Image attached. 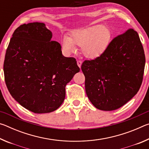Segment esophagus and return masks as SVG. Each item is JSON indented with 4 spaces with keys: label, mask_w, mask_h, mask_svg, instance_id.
Masks as SVG:
<instances>
[{
    "label": "esophagus",
    "mask_w": 149,
    "mask_h": 149,
    "mask_svg": "<svg viewBox=\"0 0 149 149\" xmlns=\"http://www.w3.org/2000/svg\"><path fill=\"white\" fill-rule=\"evenodd\" d=\"M77 64L78 66L81 68V64H82V61L81 60H77Z\"/></svg>",
    "instance_id": "34e87169"
}]
</instances>
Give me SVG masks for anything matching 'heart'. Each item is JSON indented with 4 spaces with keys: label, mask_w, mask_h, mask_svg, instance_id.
Wrapping results in <instances>:
<instances>
[{
    "label": "heart",
    "mask_w": 149,
    "mask_h": 149,
    "mask_svg": "<svg viewBox=\"0 0 149 149\" xmlns=\"http://www.w3.org/2000/svg\"><path fill=\"white\" fill-rule=\"evenodd\" d=\"M112 33L110 30L102 25L74 31L70 37L64 36L62 40L63 49L68 53L77 50L75 45L81 47L85 56L95 58L104 53L110 44Z\"/></svg>",
    "instance_id": "heart-1"
}]
</instances>
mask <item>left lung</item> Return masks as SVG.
<instances>
[{
  "mask_svg": "<svg viewBox=\"0 0 149 149\" xmlns=\"http://www.w3.org/2000/svg\"><path fill=\"white\" fill-rule=\"evenodd\" d=\"M145 65L144 49L137 32L129 29L118 35L101 56L85 60L81 65L89 100L101 110L122 107L139 90Z\"/></svg>",
  "mask_w": 149,
  "mask_h": 149,
  "instance_id": "1",
  "label": "left lung"
}]
</instances>
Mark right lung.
<instances>
[{
	"label": "right lung",
	"instance_id": "add662e5",
	"mask_svg": "<svg viewBox=\"0 0 149 149\" xmlns=\"http://www.w3.org/2000/svg\"><path fill=\"white\" fill-rule=\"evenodd\" d=\"M52 36L43 23L21 25L5 54L4 79L10 93L22 107L37 114L60 107L65 85L80 70L75 58L63 56L60 43L51 41Z\"/></svg>",
	"mask_w": 149,
	"mask_h": 149
}]
</instances>
